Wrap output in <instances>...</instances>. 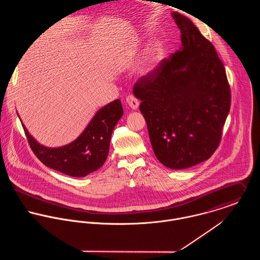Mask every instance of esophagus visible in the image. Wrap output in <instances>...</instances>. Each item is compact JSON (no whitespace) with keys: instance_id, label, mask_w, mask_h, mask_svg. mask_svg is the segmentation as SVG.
<instances>
[{"instance_id":"34e87169","label":"esophagus","mask_w":260,"mask_h":260,"mask_svg":"<svg viewBox=\"0 0 260 260\" xmlns=\"http://www.w3.org/2000/svg\"><path fill=\"white\" fill-rule=\"evenodd\" d=\"M126 102H127V104L129 105V107H130L131 109H133V110H136V109L139 107V101H138V99H137L136 97L132 96V95L127 96Z\"/></svg>"}]
</instances>
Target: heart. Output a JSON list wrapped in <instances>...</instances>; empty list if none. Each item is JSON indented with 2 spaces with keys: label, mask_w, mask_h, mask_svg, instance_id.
I'll list each match as a JSON object with an SVG mask.
<instances>
[{
  "label": "heart",
  "mask_w": 260,
  "mask_h": 260,
  "mask_svg": "<svg viewBox=\"0 0 260 260\" xmlns=\"http://www.w3.org/2000/svg\"><path fill=\"white\" fill-rule=\"evenodd\" d=\"M156 58H157V57H156V55H154V56L151 58V63H152V62H154V61L156 60ZM146 69H147V68H146Z\"/></svg>",
  "instance_id": "1"
}]
</instances>
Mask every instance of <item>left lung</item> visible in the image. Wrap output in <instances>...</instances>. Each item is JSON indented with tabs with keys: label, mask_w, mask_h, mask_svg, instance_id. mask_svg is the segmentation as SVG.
Returning <instances> with one entry per match:
<instances>
[{
	"label": "left lung",
	"mask_w": 260,
	"mask_h": 260,
	"mask_svg": "<svg viewBox=\"0 0 260 260\" xmlns=\"http://www.w3.org/2000/svg\"><path fill=\"white\" fill-rule=\"evenodd\" d=\"M172 17L182 47L141 77L133 93L141 100L155 156L164 166L179 170L215 152L231 94L214 46L185 16L174 12Z\"/></svg>",
	"instance_id": "1"
}]
</instances>
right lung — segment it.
I'll list each match as a JSON object with an SVG mask.
<instances>
[{
  "label": "right lung",
  "instance_id": "right-lung-1",
  "mask_svg": "<svg viewBox=\"0 0 260 260\" xmlns=\"http://www.w3.org/2000/svg\"><path fill=\"white\" fill-rule=\"evenodd\" d=\"M122 116V104L117 99L98 110L75 141L58 148L39 144L22 125L30 147L43 164L72 177H85L106 161L113 129Z\"/></svg>",
  "mask_w": 260,
  "mask_h": 260
}]
</instances>
